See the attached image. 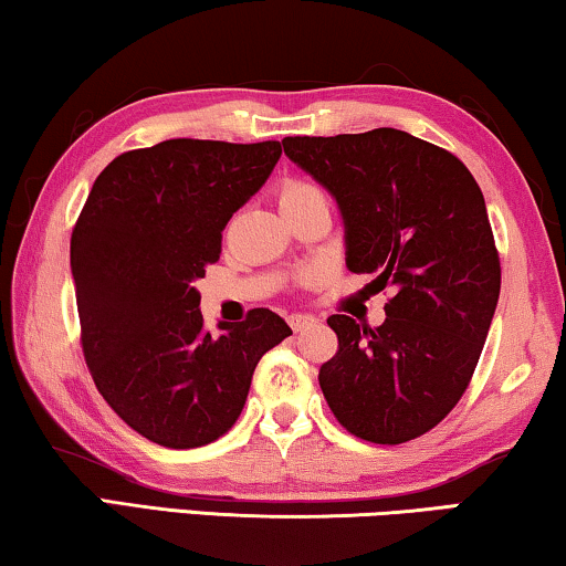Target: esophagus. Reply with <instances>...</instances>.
<instances>
[{"mask_svg": "<svg viewBox=\"0 0 566 566\" xmlns=\"http://www.w3.org/2000/svg\"><path fill=\"white\" fill-rule=\"evenodd\" d=\"M290 325H292V331L294 333H302V331H307V327H312V325H317V317L315 315H290Z\"/></svg>", "mask_w": 566, "mask_h": 566, "instance_id": "obj_1", "label": "esophagus"}]
</instances>
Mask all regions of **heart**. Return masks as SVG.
Segmentation results:
<instances>
[{
    "label": "heart",
    "mask_w": 566,
    "mask_h": 566,
    "mask_svg": "<svg viewBox=\"0 0 566 566\" xmlns=\"http://www.w3.org/2000/svg\"><path fill=\"white\" fill-rule=\"evenodd\" d=\"M310 192H319V188H315V185L310 182H286L284 190H282V198H294V196H310Z\"/></svg>",
    "instance_id": "1"
}]
</instances>
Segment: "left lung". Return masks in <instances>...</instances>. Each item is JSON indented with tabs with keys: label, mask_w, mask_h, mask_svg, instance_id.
Returning <instances> with one entry per match:
<instances>
[{
	"label": "left lung",
	"mask_w": 566,
	"mask_h": 566,
	"mask_svg": "<svg viewBox=\"0 0 566 566\" xmlns=\"http://www.w3.org/2000/svg\"><path fill=\"white\" fill-rule=\"evenodd\" d=\"M282 145L335 198L345 266L394 290L378 327L327 317L337 335L317 376L327 407L360 440H415L465 394L499 305L483 192L450 151L389 126Z\"/></svg>",
	"instance_id": "obj_1"
}]
</instances>
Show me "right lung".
<instances>
[{"label":"right lung","instance_id":"right-lung-1","mask_svg":"<svg viewBox=\"0 0 566 566\" xmlns=\"http://www.w3.org/2000/svg\"><path fill=\"white\" fill-rule=\"evenodd\" d=\"M280 142L167 139L124 151L88 192L71 235L83 356L96 389L134 432L190 450L239 419L266 350L292 335L266 307L202 327L196 282L226 223L256 196Z\"/></svg>","mask_w":566,"mask_h":566}]
</instances>
